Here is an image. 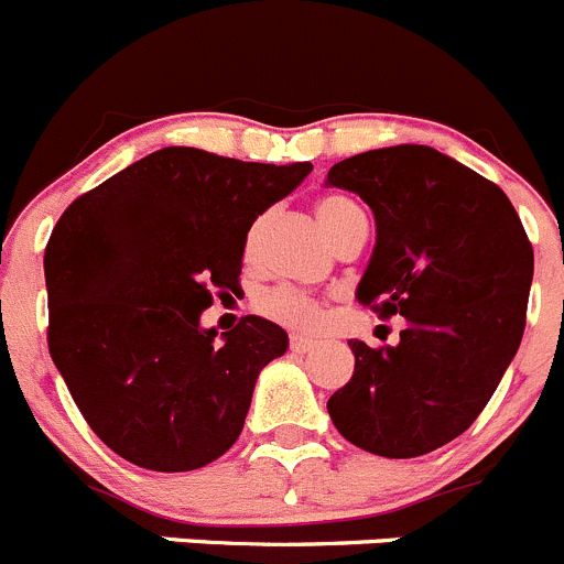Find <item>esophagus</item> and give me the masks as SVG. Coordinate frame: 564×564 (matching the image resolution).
<instances>
[{"instance_id":"1","label":"esophagus","mask_w":564,"mask_h":564,"mask_svg":"<svg viewBox=\"0 0 564 564\" xmlns=\"http://www.w3.org/2000/svg\"><path fill=\"white\" fill-rule=\"evenodd\" d=\"M315 345L317 339L312 337H301V334H293V337H290V350H295V354H310Z\"/></svg>"}]
</instances>
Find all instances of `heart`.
<instances>
[{"mask_svg": "<svg viewBox=\"0 0 564 564\" xmlns=\"http://www.w3.org/2000/svg\"><path fill=\"white\" fill-rule=\"evenodd\" d=\"M315 216L321 230L326 232L328 241H337L345 230H348L354 221L365 219V214L359 210V205L350 203L348 197H323L321 203L315 205ZM265 219H258L247 232V243H243V254L247 260H252L254 247H258V238L263 232ZM258 310L263 315L274 317V321L284 323V326L293 328H310L315 326L317 317H321V306L312 295L301 293L295 288H271L265 290L263 295L258 299Z\"/></svg>", "mask_w": 564, "mask_h": 564, "instance_id": "1", "label": "heart"}]
</instances>
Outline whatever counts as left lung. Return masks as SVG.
Here are the masks:
<instances>
[{"label": "left lung", "instance_id": "left-lung-1", "mask_svg": "<svg viewBox=\"0 0 564 564\" xmlns=\"http://www.w3.org/2000/svg\"><path fill=\"white\" fill-rule=\"evenodd\" d=\"M326 186L359 194L376 216L359 304L405 317L398 345L350 339L354 376L328 398V416L367 453L420 458L469 431L510 367L532 243L496 183L427 144L350 155Z\"/></svg>", "mask_w": 564, "mask_h": 564}]
</instances>
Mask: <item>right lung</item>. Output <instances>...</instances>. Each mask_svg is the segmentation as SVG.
Instances as JSON below:
<instances>
[{
	"label": "right lung",
	"instance_id": "add662e5",
	"mask_svg": "<svg viewBox=\"0 0 564 564\" xmlns=\"http://www.w3.org/2000/svg\"><path fill=\"white\" fill-rule=\"evenodd\" d=\"M312 172L164 148L82 194L48 238V354L95 436L150 471H192L236 444L288 334L247 315L216 339L263 210Z\"/></svg>",
	"mask_w": 564,
	"mask_h": 564
}]
</instances>
